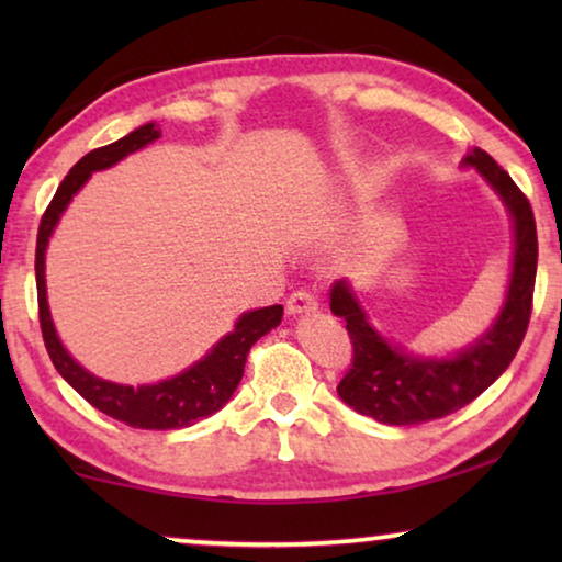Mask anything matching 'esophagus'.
<instances>
[{
	"mask_svg": "<svg viewBox=\"0 0 562 562\" xmlns=\"http://www.w3.org/2000/svg\"><path fill=\"white\" fill-rule=\"evenodd\" d=\"M319 306L317 296L312 294L310 289H296L294 294L286 299V312L289 314H306V312H314Z\"/></svg>",
	"mask_w": 562,
	"mask_h": 562,
	"instance_id": "obj_1",
	"label": "esophagus"
}]
</instances>
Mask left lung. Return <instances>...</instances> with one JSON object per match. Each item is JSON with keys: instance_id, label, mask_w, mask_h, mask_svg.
Segmentation results:
<instances>
[{"instance_id": "8db88e82", "label": "left lung", "mask_w": 562, "mask_h": 562, "mask_svg": "<svg viewBox=\"0 0 562 562\" xmlns=\"http://www.w3.org/2000/svg\"><path fill=\"white\" fill-rule=\"evenodd\" d=\"M465 164L475 166L483 179L498 191L514 217V271L509 294L494 327L468 348L448 360H425L391 348L366 322V312L345 281L329 289V310L348 322L352 342V363L337 394L358 414L383 425H422V422L448 417L479 398L517 356L532 314V294L537 276V227L529 199L512 181V176L475 148Z\"/></svg>"}]
</instances>
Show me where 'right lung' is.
<instances>
[{"label": "right lung", "mask_w": 562, "mask_h": 562, "mask_svg": "<svg viewBox=\"0 0 562 562\" xmlns=\"http://www.w3.org/2000/svg\"><path fill=\"white\" fill-rule=\"evenodd\" d=\"M160 137V130L148 122V125L133 130V133L120 137L117 143L104 145L83 156L66 179L60 181L56 194H53L48 210L43 212L41 227H37V245H35V283H37V317H41V333L45 350L56 366V371L94 406L104 412L106 417L125 422L127 427L135 429H181L191 427L194 422L210 417L222 409L235 394L237 383L243 379L245 360L252 345H256L266 333L281 325L283 306H263V310L248 312L237 319L235 329L214 345L206 356L176 375V379L153 383V386H120V383L102 381L97 375L76 363L60 345L56 327H53L48 299H45V248L48 237L56 227V222L79 191L91 171H102L122 160L130 153L145 148V145Z\"/></svg>", "instance_id": "1"}]
</instances>
